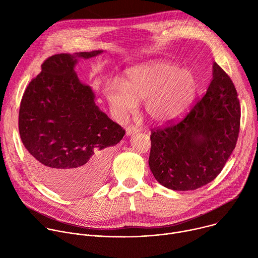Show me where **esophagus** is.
Here are the masks:
<instances>
[{
  "instance_id": "34e87169",
  "label": "esophagus",
  "mask_w": 258,
  "mask_h": 258,
  "mask_svg": "<svg viewBox=\"0 0 258 258\" xmlns=\"http://www.w3.org/2000/svg\"><path fill=\"white\" fill-rule=\"evenodd\" d=\"M140 131H141V128H139L138 126H136V125H134V124H131V125H128V126L126 127V135H127V136H132V135H134V134L139 133Z\"/></svg>"
}]
</instances>
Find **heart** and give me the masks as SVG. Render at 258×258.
Returning a JSON list of instances; mask_svg holds the SVG:
<instances>
[{
  "label": "heart",
  "instance_id": "obj_1",
  "mask_svg": "<svg viewBox=\"0 0 258 258\" xmlns=\"http://www.w3.org/2000/svg\"><path fill=\"white\" fill-rule=\"evenodd\" d=\"M198 81L189 69L176 64L154 61L130 68L120 83L109 84L105 97L113 113L125 118L145 100V111L156 123H167L180 117L192 105Z\"/></svg>",
  "mask_w": 258,
  "mask_h": 258
}]
</instances>
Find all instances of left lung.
Instances as JSON below:
<instances>
[{
	"label": "left lung",
	"instance_id": "8db88e82",
	"mask_svg": "<svg viewBox=\"0 0 258 258\" xmlns=\"http://www.w3.org/2000/svg\"><path fill=\"white\" fill-rule=\"evenodd\" d=\"M212 76L205 95L185 117L151 130L149 166L165 188L188 191L206 185L235 149L241 119L237 90L215 62Z\"/></svg>",
	"mask_w": 258,
	"mask_h": 258
}]
</instances>
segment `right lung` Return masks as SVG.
Segmentation results:
<instances>
[{
  "label": "right lung",
  "mask_w": 258,
  "mask_h": 258,
  "mask_svg": "<svg viewBox=\"0 0 258 258\" xmlns=\"http://www.w3.org/2000/svg\"><path fill=\"white\" fill-rule=\"evenodd\" d=\"M101 52L49 57L20 102L18 127L29 163L59 193L82 195L100 186L112 147L125 134L101 111L92 89L75 71L77 57Z\"/></svg>",
  "instance_id": "right-lung-1"
}]
</instances>
